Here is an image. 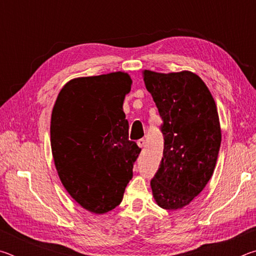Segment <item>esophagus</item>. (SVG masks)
<instances>
[{
    "label": "esophagus",
    "instance_id": "obj_1",
    "mask_svg": "<svg viewBox=\"0 0 256 256\" xmlns=\"http://www.w3.org/2000/svg\"><path fill=\"white\" fill-rule=\"evenodd\" d=\"M136 144H138V146H140V148H144L146 140H144V138H140V140L136 141Z\"/></svg>",
    "mask_w": 256,
    "mask_h": 256
}]
</instances>
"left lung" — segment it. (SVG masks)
<instances>
[{"label": "left lung", "mask_w": 256, "mask_h": 256, "mask_svg": "<svg viewBox=\"0 0 256 256\" xmlns=\"http://www.w3.org/2000/svg\"><path fill=\"white\" fill-rule=\"evenodd\" d=\"M146 88L162 120L164 154L150 185L157 204L182 209L206 188L218 158L222 130L214 99L190 71H144Z\"/></svg>", "instance_id": "1"}]
</instances>
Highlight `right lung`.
I'll return each mask as SVG.
<instances>
[{"mask_svg": "<svg viewBox=\"0 0 256 256\" xmlns=\"http://www.w3.org/2000/svg\"><path fill=\"white\" fill-rule=\"evenodd\" d=\"M128 73L76 78L60 90L52 112L50 146L60 182L92 214L118 206L141 149L128 140L124 98Z\"/></svg>", "mask_w": 256, "mask_h": 256, "instance_id": "1", "label": "right lung"}]
</instances>
